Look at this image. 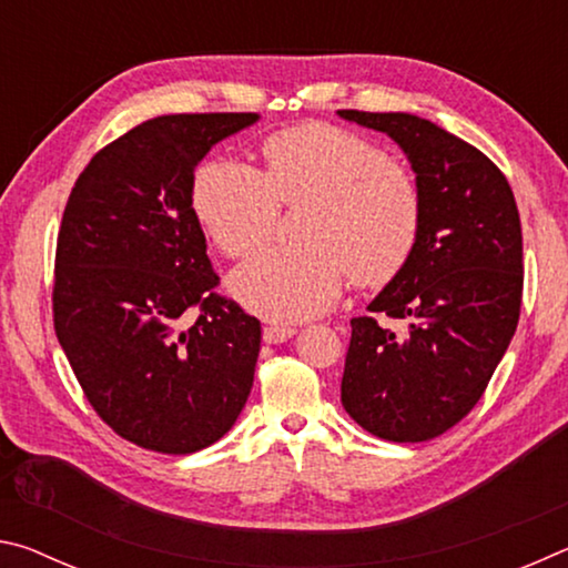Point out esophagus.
Listing matches in <instances>:
<instances>
[{
    "label": "esophagus",
    "mask_w": 568,
    "mask_h": 568,
    "mask_svg": "<svg viewBox=\"0 0 568 568\" xmlns=\"http://www.w3.org/2000/svg\"><path fill=\"white\" fill-rule=\"evenodd\" d=\"M295 328L293 325H265L263 328V341L265 343H283L287 338H293Z\"/></svg>",
    "instance_id": "esophagus-1"
}]
</instances>
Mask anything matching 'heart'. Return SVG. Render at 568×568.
<instances>
[{"label": "heart", "mask_w": 568, "mask_h": 568, "mask_svg": "<svg viewBox=\"0 0 568 568\" xmlns=\"http://www.w3.org/2000/svg\"><path fill=\"white\" fill-rule=\"evenodd\" d=\"M265 170L215 158L192 182L200 225L227 257H247L271 237L281 205L311 200L305 247H271L230 281L247 311L305 321L338 301L351 273L386 285L413 257L423 223L416 178L376 142L328 122H303L263 140Z\"/></svg>", "instance_id": "obj_1"}]
</instances>
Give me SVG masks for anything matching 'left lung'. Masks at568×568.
Masks as SVG:
<instances>
[{
	"label": "left lung",
	"instance_id": "obj_1",
	"mask_svg": "<svg viewBox=\"0 0 568 568\" xmlns=\"http://www.w3.org/2000/svg\"><path fill=\"white\" fill-rule=\"evenodd\" d=\"M390 134L423 197L408 265L351 321L341 400L368 434L430 440L484 396L511 343L524 293V237L511 185L484 152L406 112L338 110ZM383 320H403L393 332Z\"/></svg>",
	"mask_w": 568,
	"mask_h": 568
}]
</instances>
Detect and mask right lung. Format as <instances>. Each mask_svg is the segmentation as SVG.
I'll use <instances>...</instances> for the list:
<instances>
[{"label":"right lung","mask_w":568,"mask_h":568,"mask_svg":"<svg viewBox=\"0 0 568 568\" xmlns=\"http://www.w3.org/2000/svg\"><path fill=\"white\" fill-rule=\"evenodd\" d=\"M255 120L205 112L142 122L90 160L64 205L57 341L90 406L140 448H207L253 388L261 321L215 291L192 182L215 142Z\"/></svg>","instance_id":"add662e5"}]
</instances>
